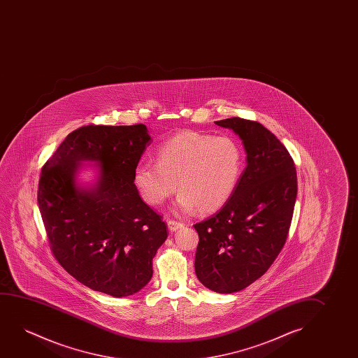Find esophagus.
Segmentation results:
<instances>
[{"label":"esophagus","instance_id":"esophagus-1","mask_svg":"<svg viewBox=\"0 0 358 358\" xmlns=\"http://www.w3.org/2000/svg\"><path fill=\"white\" fill-rule=\"evenodd\" d=\"M167 227H169V230L173 232V231L178 230V229L183 227V224L178 222V221L169 220L167 221Z\"/></svg>","mask_w":358,"mask_h":358}]
</instances>
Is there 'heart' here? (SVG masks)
<instances>
[{"label":"heart","instance_id":"heart-1","mask_svg":"<svg viewBox=\"0 0 358 358\" xmlns=\"http://www.w3.org/2000/svg\"><path fill=\"white\" fill-rule=\"evenodd\" d=\"M245 152L235 138L183 131L157 148V162L144 159L134 169V183L150 206L166 201L177 185L180 210L201 213L220 209L240 182Z\"/></svg>","mask_w":358,"mask_h":358}]
</instances>
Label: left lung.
Listing matches in <instances>:
<instances>
[{
    "label": "left lung",
    "instance_id": "8db88e82",
    "mask_svg": "<svg viewBox=\"0 0 358 358\" xmlns=\"http://www.w3.org/2000/svg\"><path fill=\"white\" fill-rule=\"evenodd\" d=\"M242 139L247 166L217 214L194 225V269L206 287L232 294L259 279L284 247L297 196V173L284 144L255 121H216Z\"/></svg>",
    "mask_w": 358,
    "mask_h": 358
}]
</instances>
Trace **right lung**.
I'll return each instance as SVG.
<instances>
[{
    "label": "right lung",
    "instance_id": "obj_1",
    "mask_svg": "<svg viewBox=\"0 0 358 358\" xmlns=\"http://www.w3.org/2000/svg\"><path fill=\"white\" fill-rule=\"evenodd\" d=\"M150 142L142 123L84 126L69 133L40 175L38 203L55 258L80 284L113 297L150 281L152 258L169 235L134 185ZM80 161L99 162L92 190L75 183Z\"/></svg>",
    "mask_w": 358,
    "mask_h": 358
}]
</instances>
